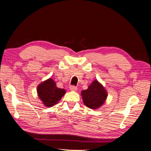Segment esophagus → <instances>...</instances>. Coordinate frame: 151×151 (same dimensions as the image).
Masks as SVG:
<instances>
[{
  "mask_svg": "<svg viewBox=\"0 0 151 151\" xmlns=\"http://www.w3.org/2000/svg\"><path fill=\"white\" fill-rule=\"evenodd\" d=\"M69 88L71 91H76L77 90V87H76L75 86H70Z\"/></svg>",
  "mask_w": 151,
  "mask_h": 151,
  "instance_id": "obj_1",
  "label": "esophagus"
}]
</instances>
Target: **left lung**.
Returning a JSON list of instances; mask_svg holds the SVG:
<instances>
[{
  "instance_id": "1",
  "label": "left lung",
  "mask_w": 151,
  "mask_h": 151,
  "mask_svg": "<svg viewBox=\"0 0 151 151\" xmlns=\"http://www.w3.org/2000/svg\"><path fill=\"white\" fill-rule=\"evenodd\" d=\"M81 95L84 104L91 109L102 106L107 98L106 90L98 81H94L88 89L82 91Z\"/></svg>"
}]
</instances>
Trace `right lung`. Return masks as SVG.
<instances>
[{
  "label": "right lung",
  "mask_w": 151,
  "mask_h": 151,
  "mask_svg": "<svg viewBox=\"0 0 151 151\" xmlns=\"http://www.w3.org/2000/svg\"><path fill=\"white\" fill-rule=\"evenodd\" d=\"M37 92L40 99L47 107L53 106L65 94L63 89L57 87L54 81L50 78L40 84L37 88Z\"/></svg>",
  "instance_id": "obj_1"
}]
</instances>
